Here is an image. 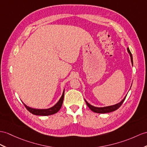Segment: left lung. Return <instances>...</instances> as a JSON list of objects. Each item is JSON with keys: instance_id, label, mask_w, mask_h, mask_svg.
Segmentation results:
<instances>
[{"instance_id": "obj_1", "label": "left lung", "mask_w": 147, "mask_h": 147, "mask_svg": "<svg viewBox=\"0 0 147 147\" xmlns=\"http://www.w3.org/2000/svg\"><path fill=\"white\" fill-rule=\"evenodd\" d=\"M127 51H128V53L130 54V58H131V63H132V65H133V57H132V55H131V53L130 51L129 48H127ZM126 96H127V95L125 96L124 98L120 102L117 103V104H115V105L108 106V107H94V106H92V105L90 104V103H88L87 101H86L85 100V101L86 103H87V106L88 107V108L90 109L92 111H93L94 112L98 113H109V112H113V111H115V110H116L119 109V107L121 105H122V103L124 102L125 98H126Z\"/></svg>"}]
</instances>
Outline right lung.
Segmentation results:
<instances>
[{
    "label": "right lung",
    "instance_id": "obj_1",
    "mask_svg": "<svg viewBox=\"0 0 147 147\" xmlns=\"http://www.w3.org/2000/svg\"><path fill=\"white\" fill-rule=\"evenodd\" d=\"M63 98H64V90L62 94V95L61 97H60L59 102H57L54 106H53L52 107H51V108H49L47 109H33V108H31V107H28L26 104H24V105L25 107H26V108L27 109V110L29 111L31 113L34 114V115L47 116V115H52V114L56 113L57 112H59L62 105Z\"/></svg>",
    "mask_w": 147,
    "mask_h": 147
}]
</instances>
